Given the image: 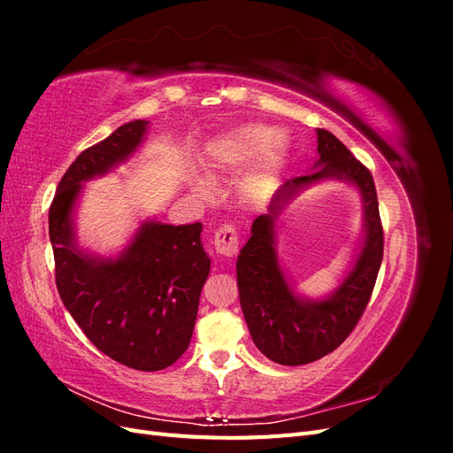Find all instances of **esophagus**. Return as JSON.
Listing matches in <instances>:
<instances>
[{
    "mask_svg": "<svg viewBox=\"0 0 453 453\" xmlns=\"http://www.w3.org/2000/svg\"><path fill=\"white\" fill-rule=\"evenodd\" d=\"M213 245L215 251L223 257H234L238 253V232L232 225H223L221 228L215 230L213 236Z\"/></svg>",
    "mask_w": 453,
    "mask_h": 453,
    "instance_id": "obj_1",
    "label": "esophagus"
}]
</instances>
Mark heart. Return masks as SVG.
<instances>
[{
    "label": "heart",
    "instance_id": "b5f03b06",
    "mask_svg": "<svg viewBox=\"0 0 453 453\" xmlns=\"http://www.w3.org/2000/svg\"><path fill=\"white\" fill-rule=\"evenodd\" d=\"M287 150H289V140L285 132L265 125H240L215 135L205 145L203 168L210 175H215L243 170L255 161L248 185L255 195H260L281 168ZM193 185L200 193L210 190V181L203 177H196Z\"/></svg>",
    "mask_w": 453,
    "mask_h": 453
}]
</instances>
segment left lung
Wrapping results in <instances>:
<instances>
[{
    "instance_id": "1",
    "label": "left lung",
    "mask_w": 453,
    "mask_h": 453,
    "mask_svg": "<svg viewBox=\"0 0 453 453\" xmlns=\"http://www.w3.org/2000/svg\"><path fill=\"white\" fill-rule=\"evenodd\" d=\"M318 160L313 172L287 180L273 193L268 213L258 215L238 263L240 304L258 351L278 365H308L334 351L361 319L372 295L383 257L374 180L349 149L331 132L318 128ZM321 180H344L364 200L360 250L341 285L323 299L298 296L286 280L275 251V225L284 205L298 192Z\"/></svg>"
}]
</instances>
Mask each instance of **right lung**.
<instances>
[{
  "mask_svg": "<svg viewBox=\"0 0 453 453\" xmlns=\"http://www.w3.org/2000/svg\"><path fill=\"white\" fill-rule=\"evenodd\" d=\"M147 128L149 120H130L75 158L50 203L49 236L60 298L87 338L113 361L155 372L181 357L195 331L211 266L202 223L147 219L115 257L79 248L75 232L83 183L125 164Z\"/></svg>",
  "mask_w": 453,
  "mask_h": 453,
  "instance_id": "obj_1",
  "label": "right lung"
}]
</instances>
